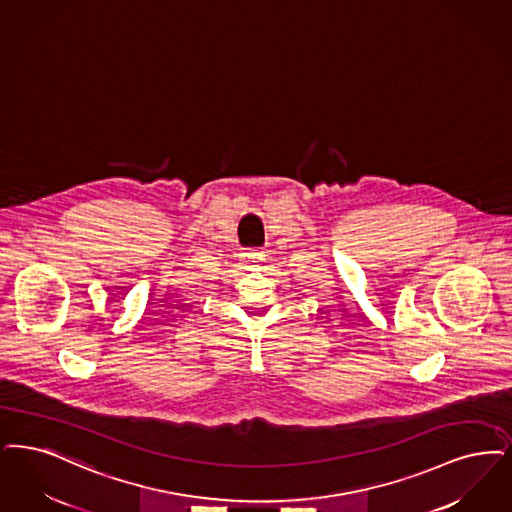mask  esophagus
Wrapping results in <instances>:
<instances>
[{"label": "esophagus", "instance_id": "obj_1", "mask_svg": "<svg viewBox=\"0 0 512 512\" xmlns=\"http://www.w3.org/2000/svg\"><path fill=\"white\" fill-rule=\"evenodd\" d=\"M246 257L249 259V263H263L266 253L261 249H253V251H247Z\"/></svg>", "mask_w": 512, "mask_h": 512}]
</instances>
